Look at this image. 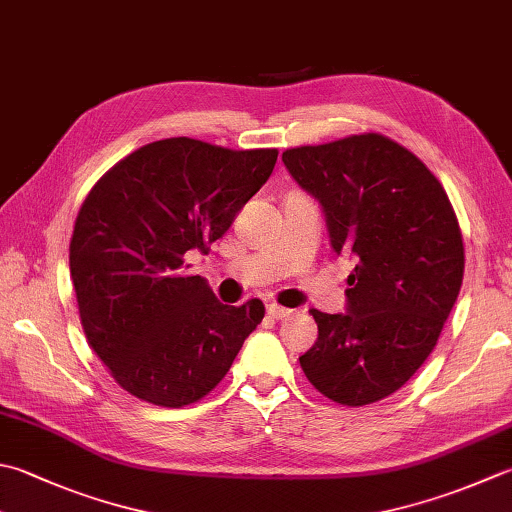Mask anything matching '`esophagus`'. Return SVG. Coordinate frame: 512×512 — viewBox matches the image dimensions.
<instances>
[{"mask_svg":"<svg viewBox=\"0 0 512 512\" xmlns=\"http://www.w3.org/2000/svg\"><path fill=\"white\" fill-rule=\"evenodd\" d=\"M266 310H268V315L273 317V319H286L290 313H293V310H290V308H284V306H279V304H268Z\"/></svg>","mask_w":512,"mask_h":512,"instance_id":"1","label":"esophagus"}]
</instances>
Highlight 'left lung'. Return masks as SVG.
Listing matches in <instances>:
<instances>
[{"label":"left lung","instance_id":"8db88e82","mask_svg":"<svg viewBox=\"0 0 512 512\" xmlns=\"http://www.w3.org/2000/svg\"><path fill=\"white\" fill-rule=\"evenodd\" d=\"M295 182L319 199L335 253L355 257L348 313L313 308L317 342L299 357L324 397L379 402L426 362L464 279L453 204L428 166L379 133L282 153Z\"/></svg>","mask_w":512,"mask_h":512}]
</instances>
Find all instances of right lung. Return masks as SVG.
Returning a JSON list of instances; mask_svg holds the SVG:
<instances>
[{"label":"right lung","mask_w":512,"mask_h":512,"mask_svg":"<svg viewBox=\"0 0 512 512\" xmlns=\"http://www.w3.org/2000/svg\"><path fill=\"white\" fill-rule=\"evenodd\" d=\"M275 162L277 148L168 137L90 188L70 237V277L88 346L130 395L164 408L199 402L264 319L259 299L219 302L186 255L208 253Z\"/></svg>","instance_id":"right-lung-1"}]
</instances>
